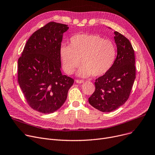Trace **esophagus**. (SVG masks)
I'll return each instance as SVG.
<instances>
[{
	"instance_id": "esophagus-1",
	"label": "esophagus",
	"mask_w": 155,
	"mask_h": 155,
	"mask_svg": "<svg viewBox=\"0 0 155 155\" xmlns=\"http://www.w3.org/2000/svg\"><path fill=\"white\" fill-rule=\"evenodd\" d=\"M75 81L77 82V84H82V83H84V81L82 80H76Z\"/></svg>"
}]
</instances>
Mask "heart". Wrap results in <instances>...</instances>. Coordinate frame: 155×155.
Returning <instances> with one entry per match:
<instances>
[{
  "instance_id": "obj_1",
  "label": "heart",
  "mask_w": 155,
  "mask_h": 155,
  "mask_svg": "<svg viewBox=\"0 0 155 155\" xmlns=\"http://www.w3.org/2000/svg\"><path fill=\"white\" fill-rule=\"evenodd\" d=\"M117 48L112 41L95 34H78L71 37L70 45L62 44L60 57L65 72L71 75L79 66L81 77H100L115 62Z\"/></svg>"
}]
</instances>
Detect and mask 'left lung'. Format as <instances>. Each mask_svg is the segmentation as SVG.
<instances>
[{"label": "left lung", "mask_w": 155, "mask_h": 155, "mask_svg": "<svg viewBox=\"0 0 155 155\" xmlns=\"http://www.w3.org/2000/svg\"><path fill=\"white\" fill-rule=\"evenodd\" d=\"M117 56L111 68L97 78L95 91L89 98V104L102 112L118 108L128 99L136 78L135 58L133 47L124 35L114 32Z\"/></svg>", "instance_id": "8db88e82"}]
</instances>
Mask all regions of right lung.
<instances>
[{
  "label": "right lung",
  "mask_w": 155,
  "mask_h": 155,
  "mask_svg": "<svg viewBox=\"0 0 155 155\" xmlns=\"http://www.w3.org/2000/svg\"><path fill=\"white\" fill-rule=\"evenodd\" d=\"M67 25L50 22L30 36L18 60V82L28 105L42 113L57 111L74 80L60 71V48Z\"/></svg>",
  "instance_id": "1"
}]
</instances>
